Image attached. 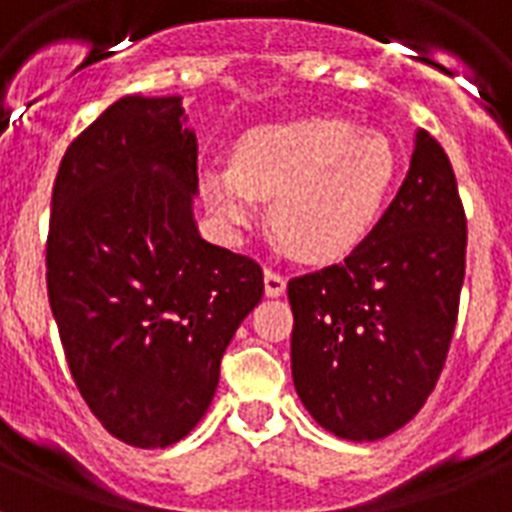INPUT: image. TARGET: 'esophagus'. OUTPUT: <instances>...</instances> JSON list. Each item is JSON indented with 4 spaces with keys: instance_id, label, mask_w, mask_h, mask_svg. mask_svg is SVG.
<instances>
[{
    "instance_id": "1",
    "label": "esophagus",
    "mask_w": 512,
    "mask_h": 512,
    "mask_svg": "<svg viewBox=\"0 0 512 512\" xmlns=\"http://www.w3.org/2000/svg\"><path fill=\"white\" fill-rule=\"evenodd\" d=\"M284 289H287V279H284L281 273H276L268 268V271H265V295L279 297V295H284Z\"/></svg>"
}]
</instances>
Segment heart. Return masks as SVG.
Here are the masks:
<instances>
[{
	"instance_id": "1",
	"label": "heart",
	"mask_w": 512,
	"mask_h": 512,
	"mask_svg": "<svg viewBox=\"0 0 512 512\" xmlns=\"http://www.w3.org/2000/svg\"><path fill=\"white\" fill-rule=\"evenodd\" d=\"M396 175V146L385 132L303 116L244 132L233 167L201 170V193L231 236L247 231L271 199L273 231L308 263H335L377 228Z\"/></svg>"
}]
</instances>
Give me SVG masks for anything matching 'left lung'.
<instances>
[{
  "instance_id": "obj_1",
  "label": "left lung",
  "mask_w": 512,
  "mask_h": 512,
  "mask_svg": "<svg viewBox=\"0 0 512 512\" xmlns=\"http://www.w3.org/2000/svg\"><path fill=\"white\" fill-rule=\"evenodd\" d=\"M468 223L449 156L425 130L369 239L289 281L292 380L321 428L377 441L428 401L452 342Z\"/></svg>"
}]
</instances>
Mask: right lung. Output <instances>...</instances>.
Instances as JSON below:
<instances>
[{"label":"right lung","mask_w":512,"mask_h":512,"mask_svg":"<svg viewBox=\"0 0 512 512\" xmlns=\"http://www.w3.org/2000/svg\"><path fill=\"white\" fill-rule=\"evenodd\" d=\"M196 132L180 95H124L68 146L47 295L68 369L119 441L164 449L207 414L220 358L263 300L247 255L201 239Z\"/></svg>","instance_id":"1"}]
</instances>
